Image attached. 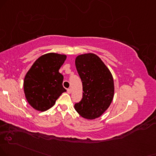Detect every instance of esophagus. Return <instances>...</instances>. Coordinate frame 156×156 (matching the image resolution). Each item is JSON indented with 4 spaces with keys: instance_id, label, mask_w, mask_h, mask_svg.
<instances>
[{
    "instance_id": "esophagus-1",
    "label": "esophagus",
    "mask_w": 156,
    "mask_h": 156,
    "mask_svg": "<svg viewBox=\"0 0 156 156\" xmlns=\"http://www.w3.org/2000/svg\"><path fill=\"white\" fill-rule=\"evenodd\" d=\"M67 93H68L69 94H70L71 93H72V90H71L70 88H68V89H67Z\"/></svg>"
}]
</instances>
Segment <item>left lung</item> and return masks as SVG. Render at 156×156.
Listing matches in <instances>:
<instances>
[{
  "instance_id": "left-lung-1",
  "label": "left lung",
  "mask_w": 156,
  "mask_h": 156,
  "mask_svg": "<svg viewBox=\"0 0 156 156\" xmlns=\"http://www.w3.org/2000/svg\"><path fill=\"white\" fill-rule=\"evenodd\" d=\"M75 65L84 92L82 99L75 103V110L83 118H98L113 101L114 84L112 74L101 59L94 53L78 55Z\"/></svg>"
}]
</instances>
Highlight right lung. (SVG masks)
<instances>
[{
  "mask_svg": "<svg viewBox=\"0 0 156 156\" xmlns=\"http://www.w3.org/2000/svg\"><path fill=\"white\" fill-rule=\"evenodd\" d=\"M66 58V55L47 53L37 58L27 73L24 91L27 101L33 108L47 111L66 91L62 84L63 76L58 71Z\"/></svg>",
  "mask_w": 156,
  "mask_h": 156,
  "instance_id": "add662e5",
  "label": "right lung"
}]
</instances>
